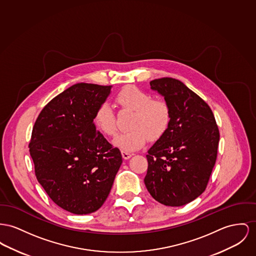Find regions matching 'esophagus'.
I'll return each instance as SVG.
<instances>
[{
  "mask_svg": "<svg viewBox=\"0 0 256 256\" xmlns=\"http://www.w3.org/2000/svg\"><path fill=\"white\" fill-rule=\"evenodd\" d=\"M121 154H122V157H123V159H125V160H127V159H129V158H131L132 157V154H129V152H121Z\"/></svg>",
  "mask_w": 256,
  "mask_h": 256,
  "instance_id": "obj_1",
  "label": "esophagus"
}]
</instances>
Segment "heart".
<instances>
[{
  "label": "heart",
  "mask_w": 256,
  "mask_h": 256,
  "mask_svg": "<svg viewBox=\"0 0 256 256\" xmlns=\"http://www.w3.org/2000/svg\"><path fill=\"white\" fill-rule=\"evenodd\" d=\"M116 102L123 110L134 112L130 131L120 133L114 138V144L122 152H130L140 148L148 140H156L167 130L170 120L168 104L154 100V96L136 86H126L116 94ZM94 124L106 136L116 133V114L112 106L101 104L94 114Z\"/></svg>",
  "instance_id": "obj_1"
}]
</instances>
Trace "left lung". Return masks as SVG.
I'll return each instance as SVG.
<instances>
[{
  "label": "left lung",
  "mask_w": 256,
  "mask_h": 256,
  "mask_svg": "<svg viewBox=\"0 0 256 256\" xmlns=\"http://www.w3.org/2000/svg\"><path fill=\"white\" fill-rule=\"evenodd\" d=\"M150 84L168 104L170 120L148 150L144 184L159 203L180 206L206 188L216 161L220 131L208 104L180 80L163 78Z\"/></svg>",
  "instance_id": "1"
}]
</instances>
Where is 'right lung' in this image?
<instances>
[{
  "instance_id": "right-lung-1",
  "label": "right lung",
  "mask_w": 256,
  "mask_h": 256,
  "mask_svg": "<svg viewBox=\"0 0 256 256\" xmlns=\"http://www.w3.org/2000/svg\"><path fill=\"white\" fill-rule=\"evenodd\" d=\"M112 86L76 84L57 95L34 122L30 155L38 182L52 201L74 214L99 210L122 163L118 148L94 124Z\"/></svg>"
}]
</instances>
